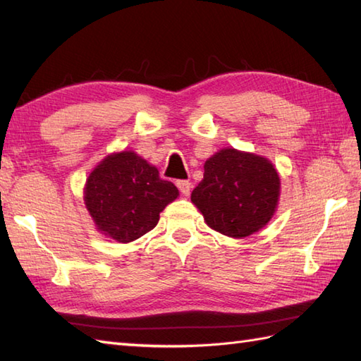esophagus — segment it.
Here are the masks:
<instances>
[{
	"instance_id": "1",
	"label": "esophagus",
	"mask_w": 361,
	"mask_h": 361,
	"mask_svg": "<svg viewBox=\"0 0 361 361\" xmlns=\"http://www.w3.org/2000/svg\"><path fill=\"white\" fill-rule=\"evenodd\" d=\"M176 188H178L180 192L185 194V195H189V192H190V183L188 180H178V181H176Z\"/></svg>"
}]
</instances>
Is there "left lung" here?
<instances>
[{"mask_svg": "<svg viewBox=\"0 0 361 361\" xmlns=\"http://www.w3.org/2000/svg\"><path fill=\"white\" fill-rule=\"evenodd\" d=\"M279 175L267 158L224 149L204 163L190 195L208 226L242 239L264 228L279 200Z\"/></svg>", "mask_w": 361, "mask_h": 361, "instance_id": "left-lung-1", "label": "left lung"}]
</instances>
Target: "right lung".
<instances>
[{
  "label": "right lung",
  "instance_id": "1",
  "mask_svg": "<svg viewBox=\"0 0 361 361\" xmlns=\"http://www.w3.org/2000/svg\"><path fill=\"white\" fill-rule=\"evenodd\" d=\"M178 197L173 183L133 152L113 153L90 173L85 204L99 231L127 243L157 226L159 212Z\"/></svg>",
  "mask_w": 361,
  "mask_h": 361
}]
</instances>
